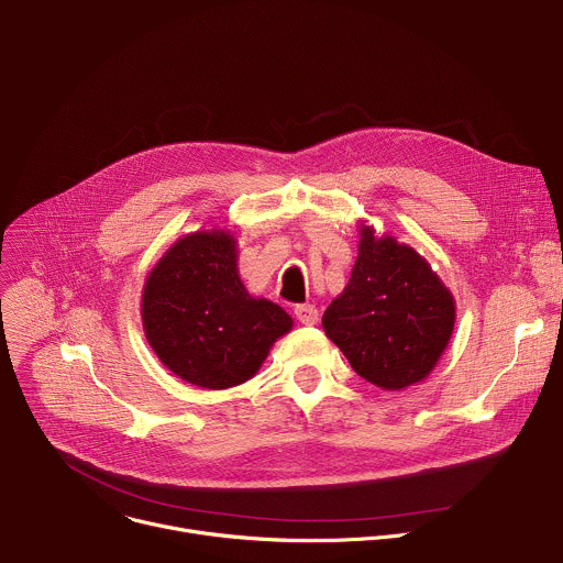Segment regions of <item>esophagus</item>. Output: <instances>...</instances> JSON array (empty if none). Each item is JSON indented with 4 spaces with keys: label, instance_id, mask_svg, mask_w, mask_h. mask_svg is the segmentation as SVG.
I'll list each match as a JSON object with an SVG mask.
<instances>
[{
    "label": "esophagus",
    "instance_id": "esophagus-1",
    "mask_svg": "<svg viewBox=\"0 0 563 563\" xmlns=\"http://www.w3.org/2000/svg\"><path fill=\"white\" fill-rule=\"evenodd\" d=\"M294 311H296V318L300 320L302 325H316L318 323V309L313 305H298Z\"/></svg>",
    "mask_w": 563,
    "mask_h": 563
}]
</instances>
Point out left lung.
<instances>
[{"instance_id":"obj_1","label":"left lung","mask_w":563,"mask_h":563,"mask_svg":"<svg viewBox=\"0 0 563 563\" xmlns=\"http://www.w3.org/2000/svg\"><path fill=\"white\" fill-rule=\"evenodd\" d=\"M358 256L345 289L323 313L328 339L358 376L400 391L430 376L456 320V300L410 245L358 222Z\"/></svg>"}]
</instances>
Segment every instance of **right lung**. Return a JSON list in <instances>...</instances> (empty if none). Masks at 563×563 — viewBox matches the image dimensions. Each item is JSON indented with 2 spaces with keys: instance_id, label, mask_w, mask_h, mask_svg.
Masks as SVG:
<instances>
[{
  "instance_id": "right-lung-1",
  "label": "right lung",
  "mask_w": 563,
  "mask_h": 563,
  "mask_svg": "<svg viewBox=\"0 0 563 563\" xmlns=\"http://www.w3.org/2000/svg\"><path fill=\"white\" fill-rule=\"evenodd\" d=\"M144 336L178 378L227 389L258 374L291 316L252 296L238 274V240L209 227L180 235L151 267L140 302Z\"/></svg>"
}]
</instances>
